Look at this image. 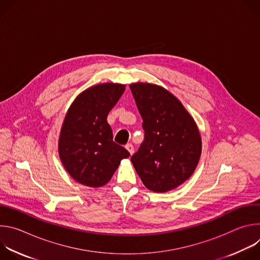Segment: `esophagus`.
Wrapping results in <instances>:
<instances>
[{"instance_id": "1", "label": "esophagus", "mask_w": 260, "mask_h": 260, "mask_svg": "<svg viewBox=\"0 0 260 260\" xmlns=\"http://www.w3.org/2000/svg\"><path fill=\"white\" fill-rule=\"evenodd\" d=\"M125 148H126V149H127V151L131 153V155H133L134 154V146L131 144V143H128V144H126L125 145Z\"/></svg>"}]
</instances>
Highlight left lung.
Returning <instances> with one entry per match:
<instances>
[{
	"label": "left lung",
	"mask_w": 260,
	"mask_h": 260,
	"mask_svg": "<svg viewBox=\"0 0 260 260\" xmlns=\"http://www.w3.org/2000/svg\"><path fill=\"white\" fill-rule=\"evenodd\" d=\"M143 118L145 140L131 160L145 186L167 192L180 186L196 171L202 154V137L193 117L162 86L129 85Z\"/></svg>",
	"instance_id": "1"
}]
</instances>
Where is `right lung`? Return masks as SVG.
Returning <instances> with one entry per match:
<instances>
[{"mask_svg": "<svg viewBox=\"0 0 260 260\" xmlns=\"http://www.w3.org/2000/svg\"><path fill=\"white\" fill-rule=\"evenodd\" d=\"M124 84L93 85L74 100L64 116L58 155L69 175L85 186L106 185L129 152L113 141L107 116L122 93Z\"/></svg>", "mask_w": 260, "mask_h": 260, "instance_id": "right-lung-1", "label": "right lung"}]
</instances>
